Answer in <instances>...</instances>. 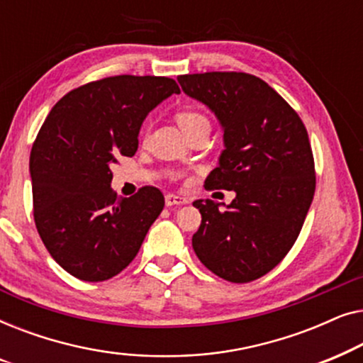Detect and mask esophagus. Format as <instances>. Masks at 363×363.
<instances>
[{
	"instance_id": "34e87169",
	"label": "esophagus",
	"mask_w": 363,
	"mask_h": 363,
	"mask_svg": "<svg viewBox=\"0 0 363 363\" xmlns=\"http://www.w3.org/2000/svg\"><path fill=\"white\" fill-rule=\"evenodd\" d=\"M188 198L180 196V195H173V193H168L165 195V205L167 206H175V205H186Z\"/></svg>"
}]
</instances>
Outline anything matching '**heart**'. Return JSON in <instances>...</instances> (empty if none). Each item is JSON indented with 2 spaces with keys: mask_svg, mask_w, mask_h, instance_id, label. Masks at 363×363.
Here are the masks:
<instances>
[{
  "mask_svg": "<svg viewBox=\"0 0 363 363\" xmlns=\"http://www.w3.org/2000/svg\"><path fill=\"white\" fill-rule=\"evenodd\" d=\"M177 122L183 133L195 130V128L200 127H210V121L208 117L198 108L188 107V108H182V111L177 112Z\"/></svg>",
  "mask_w": 363,
  "mask_h": 363,
  "instance_id": "obj_1",
  "label": "heart"
}]
</instances>
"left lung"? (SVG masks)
Masks as SVG:
<instances>
[{"label": "left lung", "mask_w": 363, "mask_h": 363, "mask_svg": "<svg viewBox=\"0 0 363 363\" xmlns=\"http://www.w3.org/2000/svg\"><path fill=\"white\" fill-rule=\"evenodd\" d=\"M178 82L223 127L225 150L205 186L236 193L226 208L213 200L193 203L201 213L193 250L223 279H259L289 252L314 198V157L304 123L251 74H186Z\"/></svg>", "instance_id": "obj_1"}]
</instances>
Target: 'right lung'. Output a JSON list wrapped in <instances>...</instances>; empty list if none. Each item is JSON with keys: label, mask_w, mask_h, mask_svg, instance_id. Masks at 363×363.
<instances>
[{"label": "right lung", "mask_w": 363, "mask_h": 363, "mask_svg": "<svg viewBox=\"0 0 363 363\" xmlns=\"http://www.w3.org/2000/svg\"><path fill=\"white\" fill-rule=\"evenodd\" d=\"M172 94L180 87L170 77H106L66 94L44 121L29 158L34 223L52 259L77 279L125 269L165 206L155 186L117 196L111 167L135 155L142 122Z\"/></svg>", "instance_id": "add662e5"}]
</instances>
